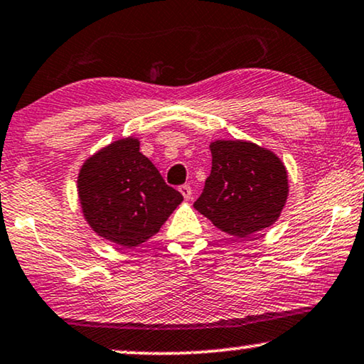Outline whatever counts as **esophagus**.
<instances>
[{
    "instance_id": "obj_1",
    "label": "esophagus",
    "mask_w": 364,
    "mask_h": 364,
    "mask_svg": "<svg viewBox=\"0 0 364 364\" xmlns=\"http://www.w3.org/2000/svg\"><path fill=\"white\" fill-rule=\"evenodd\" d=\"M179 193H181L183 195V198H185V200L188 201V200H191V186L190 185H183V186H179Z\"/></svg>"
}]
</instances>
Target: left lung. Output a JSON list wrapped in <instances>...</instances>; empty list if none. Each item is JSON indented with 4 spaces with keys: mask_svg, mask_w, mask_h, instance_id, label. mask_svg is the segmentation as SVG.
Listing matches in <instances>:
<instances>
[{
    "mask_svg": "<svg viewBox=\"0 0 364 364\" xmlns=\"http://www.w3.org/2000/svg\"><path fill=\"white\" fill-rule=\"evenodd\" d=\"M211 173L195 210L235 238H246L278 221L289 185L276 153L245 139L210 144Z\"/></svg>",
    "mask_w": 364,
    "mask_h": 364,
    "instance_id": "left-lung-1",
    "label": "left lung"
}]
</instances>
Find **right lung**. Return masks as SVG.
<instances>
[{
	"mask_svg": "<svg viewBox=\"0 0 364 364\" xmlns=\"http://www.w3.org/2000/svg\"><path fill=\"white\" fill-rule=\"evenodd\" d=\"M77 198L91 230L123 248L156 235L183 201L156 166L139 151V139L121 138L81 164Z\"/></svg>",
	"mask_w": 364,
	"mask_h": 364,
	"instance_id": "right-lung-1",
	"label": "right lung"
}]
</instances>
